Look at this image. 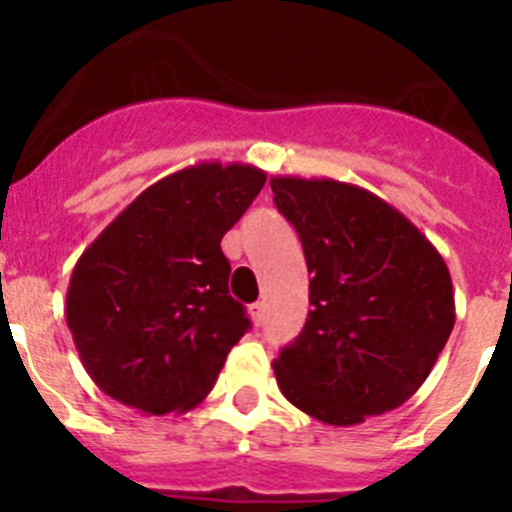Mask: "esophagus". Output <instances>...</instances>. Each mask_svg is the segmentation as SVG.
Segmentation results:
<instances>
[{"mask_svg":"<svg viewBox=\"0 0 512 512\" xmlns=\"http://www.w3.org/2000/svg\"><path fill=\"white\" fill-rule=\"evenodd\" d=\"M248 312H251L253 323H256V325L264 323V315H266V305H264V302H253V305L248 307Z\"/></svg>","mask_w":512,"mask_h":512,"instance_id":"34e87169","label":"esophagus"}]
</instances>
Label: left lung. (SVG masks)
Listing matches in <instances>:
<instances>
[{
    "mask_svg": "<svg viewBox=\"0 0 512 512\" xmlns=\"http://www.w3.org/2000/svg\"><path fill=\"white\" fill-rule=\"evenodd\" d=\"M269 184L312 274L305 328L274 359L279 390L328 425L400 408L454 328L449 266L408 217L356 184L300 176Z\"/></svg>",
    "mask_w": 512,
    "mask_h": 512,
    "instance_id": "1",
    "label": "left lung"
}]
</instances>
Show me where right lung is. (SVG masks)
I'll list each match as a JSON object with an SVG mask.
<instances>
[{
	"instance_id": "add662e5",
	"label": "right lung",
	"mask_w": 512,
	"mask_h": 512,
	"mask_svg": "<svg viewBox=\"0 0 512 512\" xmlns=\"http://www.w3.org/2000/svg\"><path fill=\"white\" fill-rule=\"evenodd\" d=\"M264 182L248 164L187 166L140 192L81 253L66 323L104 395L146 415L205 400L251 325L228 292L220 241Z\"/></svg>"
}]
</instances>
